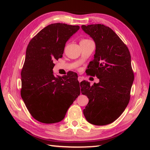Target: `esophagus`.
<instances>
[{
  "label": "esophagus",
  "mask_w": 150,
  "mask_h": 150,
  "mask_svg": "<svg viewBox=\"0 0 150 150\" xmlns=\"http://www.w3.org/2000/svg\"><path fill=\"white\" fill-rule=\"evenodd\" d=\"M78 81H79V82H82V81H83V78H82V77H81V76H79V77H78Z\"/></svg>",
  "instance_id": "34e87169"
}]
</instances>
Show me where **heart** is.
I'll return each instance as SVG.
<instances>
[{"label":"heart","mask_w":150,"mask_h":150,"mask_svg":"<svg viewBox=\"0 0 150 150\" xmlns=\"http://www.w3.org/2000/svg\"><path fill=\"white\" fill-rule=\"evenodd\" d=\"M85 41H90V40H87V39H83L82 40L81 42H85Z\"/></svg>","instance_id":"1"}]
</instances>
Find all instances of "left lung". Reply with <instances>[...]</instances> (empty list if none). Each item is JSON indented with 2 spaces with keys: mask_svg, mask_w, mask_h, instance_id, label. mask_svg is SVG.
<instances>
[{
  "mask_svg": "<svg viewBox=\"0 0 150 150\" xmlns=\"http://www.w3.org/2000/svg\"><path fill=\"white\" fill-rule=\"evenodd\" d=\"M81 28L93 39L96 47L87 73L99 79L91 86L88 81L81 82V93L89 99L83 113L92 124L107 125L117 119L129 103L134 81L131 55L110 28L97 24L82 25Z\"/></svg>",
  "mask_w": 150,
  "mask_h": 150,
  "instance_id": "obj_1",
  "label": "left lung"
}]
</instances>
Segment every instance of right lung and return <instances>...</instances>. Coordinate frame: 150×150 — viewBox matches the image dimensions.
Wrapping results in <instances>:
<instances>
[{
  "instance_id": "add662e5",
  "label": "right lung",
  "mask_w": 150,
  "mask_h": 150,
  "mask_svg": "<svg viewBox=\"0 0 150 150\" xmlns=\"http://www.w3.org/2000/svg\"><path fill=\"white\" fill-rule=\"evenodd\" d=\"M79 26L55 23L40 31L28 44L21 71V97L35 119L59 122L81 93L77 73L53 75V62L62 58L65 44Z\"/></svg>"
}]
</instances>
